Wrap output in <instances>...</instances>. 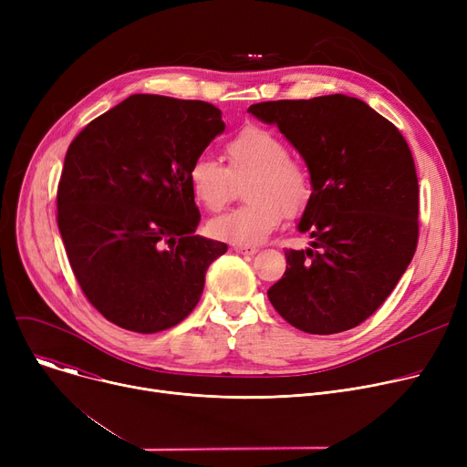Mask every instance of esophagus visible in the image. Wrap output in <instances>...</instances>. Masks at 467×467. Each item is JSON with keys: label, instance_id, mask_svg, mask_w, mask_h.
<instances>
[{"label": "esophagus", "instance_id": "obj_1", "mask_svg": "<svg viewBox=\"0 0 467 467\" xmlns=\"http://www.w3.org/2000/svg\"><path fill=\"white\" fill-rule=\"evenodd\" d=\"M234 252L244 254V255H254L259 252L257 246H246V244H234Z\"/></svg>", "mask_w": 467, "mask_h": 467}]
</instances>
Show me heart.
Wrapping results in <instances>:
<instances>
[{"mask_svg":"<svg viewBox=\"0 0 467 467\" xmlns=\"http://www.w3.org/2000/svg\"><path fill=\"white\" fill-rule=\"evenodd\" d=\"M225 157L227 166L199 155L187 171L194 201L212 212L231 201L234 182L248 178L244 196L250 202L212 219V236L252 246L271 234L284 215L297 217L306 210L314 192L310 170L289 157L287 143L273 130L242 129L227 141Z\"/></svg>","mask_w":467,"mask_h":467,"instance_id":"1","label":"heart"}]
</instances>
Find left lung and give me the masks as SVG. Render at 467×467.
<instances>
[{
    "label": "left lung",
    "instance_id": "1",
    "mask_svg": "<svg viewBox=\"0 0 467 467\" xmlns=\"http://www.w3.org/2000/svg\"><path fill=\"white\" fill-rule=\"evenodd\" d=\"M248 113L280 129L314 185L297 225L310 248L285 250L289 266L268 301L305 333L359 326L394 291L419 242V178L405 138L345 94L261 102Z\"/></svg>",
    "mask_w": 467,
    "mask_h": 467
}]
</instances>
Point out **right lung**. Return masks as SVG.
I'll return each instance as SVG.
<instances>
[{"instance_id": "obj_1", "label": "right lung", "mask_w": 467, "mask_h": 467, "mask_svg": "<svg viewBox=\"0 0 467 467\" xmlns=\"http://www.w3.org/2000/svg\"><path fill=\"white\" fill-rule=\"evenodd\" d=\"M223 130L208 102L132 94L69 143L58 229L85 297L111 324L159 333L201 301L227 244L194 234L201 212L187 171Z\"/></svg>"}]
</instances>
